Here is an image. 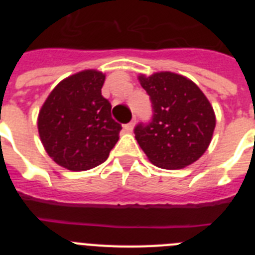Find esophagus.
<instances>
[{
  "mask_svg": "<svg viewBox=\"0 0 255 255\" xmlns=\"http://www.w3.org/2000/svg\"><path fill=\"white\" fill-rule=\"evenodd\" d=\"M134 125H135V121L132 120L131 123H129V124H125V125H124V130H125L126 132H131L132 131V128H134Z\"/></svg>",
  "mask_w": 255,
  "mask_h": 255,
  "instance_id": "obj_1",
  "label": "esophagus"
}]
</instances>
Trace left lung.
Here are the masks:
<instances>
[{
  "label": "left lung",
  "instance_id": "obj_1",
  "mask_svg": "<svg viewBox=\"0 0 255 255\" xmlns=\"http://www.w3.org/2000/svg\"><path fill=\"white\" fill-rule=\"evenodd\" d=\"M152 102V120L135 126V139L149 161L166 170L184 168L202 157L212 140L216 116L203 92L185 76H139Z\"/></svg>",
  "mask_w": 255,
  "mask_h": 255
}]
</instances>
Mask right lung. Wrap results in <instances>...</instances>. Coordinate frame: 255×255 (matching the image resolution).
<instances>
[{
  "instance_id": "1",
  "label": "right lung",
  "mask_w": 255,
  "mask_h": 255,
  "mask_svg": "<svg viewBox=\"0 0 255 255\" xmlns=\"http://www.w3.org/2000/svg\"><path fill=\"white\" fill-rule=\"evenodd\" d=\"M105 75L85 70L51 92L38 116V131L47 153L71 171H87L108 158L123 129L111 116L101 89Z\"/></svg>"
}]
</instances>
